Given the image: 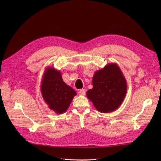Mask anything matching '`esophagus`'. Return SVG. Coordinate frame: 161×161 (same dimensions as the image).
<instances>
[{
	"mask_svg": "<svg viewBox=\"0 0 161 161\" xmlns=\"http://www.w3.org/2000/svg\"><path fill=\"white\" fill-rule=\"evenodd\" d=\"M85 92H86V90L85 89H80L79 91V95H84L85 94Z\"/></svg>",
	"mask_w": 161,
	"mask_h": 161,
	"instance_id": "esophagus-1",
	"label": "esophagus"
}]
</instances>
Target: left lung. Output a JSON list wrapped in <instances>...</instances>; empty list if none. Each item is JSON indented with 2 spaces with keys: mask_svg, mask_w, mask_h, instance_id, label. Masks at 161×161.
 Segmentation results:
<instances>
[{
  "mask_svg": "<svg viewBox=\"0 0 161 161\" xmlns=\"http://www.w3.org/2000/svg\"><path fill=\"white\" fill-rule=\"evenodd\" d=\"M92 89L86 92L88 99L101 113H109L122 103L127 92V83L119 67L109 64L97 70L92 78Z\"/></svg>",
  "mask_w": 161,
  "mask_h": 161,
  "instance_id": "left-lung-1",
  "label": "left lung"
}]
</instances>
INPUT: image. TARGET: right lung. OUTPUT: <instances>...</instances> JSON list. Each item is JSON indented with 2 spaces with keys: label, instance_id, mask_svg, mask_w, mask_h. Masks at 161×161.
<instances>
[{
  "label": "right lung",
  "instance_id": "right-lung-1",
  "mask_svg": "<svg viewBox=\"0 0 161 161\" xmlns=\"http://www.w3.org/2000/svg\"><path fill=\"white\" fill-rule=\"evenodd\" d=\"M42 94L50 109L61 114L69 108L76 91L63 81L60 71L52 67L46 70L41 86Z\"/></svg>",
  "mask_w": 161,
  "mask_h": 161
}]
</instances>
